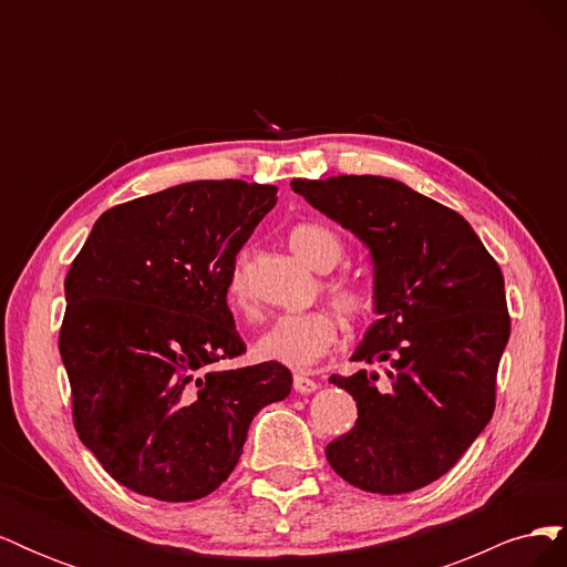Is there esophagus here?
Instances as JSON below:
<instances>
[{
	"label": "esophagus",
	"instance_id": "34e87169",
	"mask_svg": "<svg viewBox=\"0 0 567 567\" xmlns=\"http://www.w3.org/2000/svg\"><path fill=\"white\" fill-rule=\"evenodd\" d=\"M293 388H296V392L310 394V392H315L319 388V383L315 379H310V375H307V373H296L293 375Z\"/></svg>",
	"mask_w": 567,
	"mask_h": 567
}]
</instances>
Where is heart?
Instances as JSON below:
<instances>
[{"label":"heart","mask_w":567,"mask_h":567,"mask_svg":"<svg viewBox=\"0 0 567 567\" xmlns=\"http://www.w3.org/2000/svg\"><path fill=\"white\" fill-rule=\"evenodd\" d=\"M288 244L302 260L317 271H331L342 260L340 236L319 225V221H300L288 231ZM246 257L238 255L231 267V279L227 286L229 302L238 312H252V300L246 290ZM323 293L329 296L336 310L348 319L364 317L373 307V288L354 277H338L323 284ZM340 336V323L329 310H312L300 315H284L257 338L255 354L262 362H277L290 369H307L323 354H329Z\"/></svg>","instance_id":"1"}]
</instances>
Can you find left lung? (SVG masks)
Listing matches in <instances>:
<instances>
[{
    "mask_svg": "<svg viewBox=\"0 0 567 567\" xmlns=\"http://www.w3.org/2000/svg\"><path fill=\"white\" fill-rule=\"evenodd\" d=\"M290 188L364 241L373 260L371 323L352 362L331 375L357 423L326 447L331 468L375 494L431 485L494 414L496 369L511 336L504 277L473 227L398 179L340 175Z\"/></svg>",
    "mask_w": 567,
    "mask_h": 567,
    "instance_id": "1",
    "label": "left lung"
}]
</instances>
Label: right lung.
Segmentation results:
<instances>
[{
  "mask_svg": "<svg viewBox=\"0 0 567 567\" xmlns=\"http://www.w3.org/2000/svg\"><path fill=\"white\" fill-rule=\"evenodd\" d=\"M277 186L188 182L96 219L65 277L59 350L75 431L120 485L158 502L215 492L257 411L288 398L277 362L246 352L227 305L238 250Z\"/></svg>",
  "mask_w": 567,
  "mask_h": 567,
  "instance_id": "1",
  "label": "right lung"
}]
</instances>
